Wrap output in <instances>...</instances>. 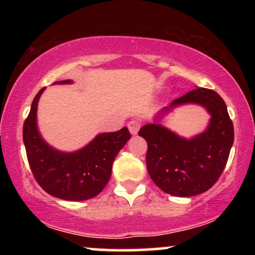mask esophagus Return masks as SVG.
I'll return each mask as SVG.
<instances>
[{"mask_svg": "<svg viewBox=\"0 0 255 255\" xmlns=\"http://www.w3.org/2000/svg\"><path fill=\"white\" fill-rule=\"evenodd\" d=\"M128 129H129L130 134L135 135V134L140 129V122L137 120H131V121L128 124Z\"/></svg>", "mask_w": 255, "mask_h": 255, "instance_id": "34e87169", "label": "esophagus"}]
</instances>
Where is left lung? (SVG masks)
Wrapping results in <instances>:
<instances>
[{"label":"left lung","mask_w":255,"mask_h":255,"mask_svg":"<svg viewBox=\"0 0 255 255\" xmlns=\"http://www.w3.org/2000/svg\"><path fill=\"white\" fill-rule=\"evenodd\" d=\"M201 105L212 118L207 129L187 139L159 124L177 106ZM139 135L147 141L146 165L154 183L175 197H193L217 182L234 142V126L223 98L215 91L197 87L164 107L153 124L142 126Z\"/></svg>","instance_id":"8db88e82"}]
</instances>
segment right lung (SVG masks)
Returning a JSON list of instances; mask_svg holds the SVG:
<instances>
[{"label":"right lung","mask_w":255,"mask_h":255,"mask_svg":"<svg viewBox=\"0 0 255 255\" xmlns=\"http://www.w3.org/2000/svg\"><path fill=\"white\" fill-rule=\"evenodd\" d=\"M54 84H73L72 80ZM45 87L32 102L22 129V137L32 174L39 186L52 197L69 201L95 198L103 191L111 176L114 159L130 139L127 127L118 131L98 134L92 141L74 152L58 151L40 135L37 108Z\"/></svg>","instance_id":"1"}]
</instances>
